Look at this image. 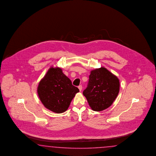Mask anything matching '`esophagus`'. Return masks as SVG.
<instances>
[{
  "mask_svg": "<svg viewBox=\"0 0 156 156\" xmlns=\"http://www.w3.org/2000/svg\"><path fill=\"white\" fill-rule=\"evenodd\" d=\"M78 89H79V90H80V91H82V86L81 85H80V86H78Z\"/></svg>",
  "mask_w": 156,
  "mask_h": 156,
  "instance_id": "obj_1",
  "label": "esophagus"
}]
</instances>
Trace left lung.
I'll use <instances>...</instances> for the list:
<instances>
[{
  "instance_id": "obj_1",
  "label": "left lung",
  "mask_w": 156,
  "mask_h": 156,
  "mask_svg": "<svg viewBox=\"0 0 156 156\" xmlns=\"http://www.w3.org/2000/svg\"><path fill=\"white\" fill-rule=\"evenodd\" d=\"M118 77L105 67L90 71L87 87L83 94L91 109L100 112L108 109L117 98L119 91Z\"/></svg>"
}]
</instances>
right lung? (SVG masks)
Here are the masks:
<instances>
[{"instance_id":"obj_1","label":"right lung","mask_w":156,"mask_h":156,"mask_svg":"<svg viewBox=\"0 0 156 156\" xmlns=\"http://www.w3.org/2000/svg\"><path fill=\"white\" fill-rule=\"evenodd\" d=\"M78 92L79 89L57 66L50 67L37 87L38 97L44 106L55 113L66 112Z\"/></svg>"}]
</instances>
